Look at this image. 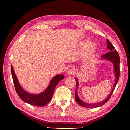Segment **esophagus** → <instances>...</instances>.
Segmentation results:
<instances>
[{
  "instance_id": "obj_1",
  "label": "esophagus",
  "mask_w": 130,
  "mask_h": 130,
  "mask_svg": "<svg viewBox=\"0 0 130 130\" xmlns=\"http://www.w3.org/2000/svg\"><path fill=\"white\" fill-rule=\"evenodd\" d=\"M74 73V70L73 69H72V68H70L67 71V74L68 75H72V74H73Z\"/></svg>"
}]
</instances>
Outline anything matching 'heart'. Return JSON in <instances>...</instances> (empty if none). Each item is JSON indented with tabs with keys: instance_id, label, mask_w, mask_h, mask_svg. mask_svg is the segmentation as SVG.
<instances>
[{
	"instance_id": "1",
	"label": "heart",
	"mask_w": 130,
	"mask_h": 130,
	"mask_svg": "<svg viewBox=\"0 0 130 130\" xmlns=\"http://www.w3.org/2000/svg\"><path fill=\"white\" fill-rule=\"evenodd\" d=\"M80 47L81 48L85 47L83 53V57L84 58L87 59L92 57L96 52L98 45L95 42H88L87 39L81 42Z\"/></svg>"
}]
</instances>
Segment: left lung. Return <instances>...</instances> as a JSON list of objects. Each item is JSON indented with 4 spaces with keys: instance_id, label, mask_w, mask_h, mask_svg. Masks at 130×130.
I'll return each mask as SVG.
<instances>
[{
    "instance_id": "1",
    "label": "left lung",
    "mask_w": 130,
    "mask_h": 130,
    "mask_svg": "<svg viewBox=\"0 0 130 130\" xmlns=\"http://www.w3.org/2000/svg\"><path fill=\"white\" fill-rule=\"evenodd\" d=\"M107 49L109 50V52L107 53L104 54H103L102 56V59H104V60H109V61L113 63L114 68V72H115V84H114L113 85V88L111 92V93L109 94V96L107 97V98L104 99L102 102L100 103H95V104H89V103H87L84 102H83V100L80 99V98L78 96L77 94V88L78 87V83L77 81V79L76 78H75L76 81V85H77V88L75 91V100L76 102L78 103L79 105H80L81 106L86 107V108H96V107H99L104 104L105 103H106L109 98H111L112 94L113 92L114 89H115V88L116 87V84H117L119 78V75H120V69H119V63H120V58L119 56L118 53L117 51L115 50V47H113L112 44L111 43V42H110L108 39H107Z\"/></svg>"
}]
</instances>
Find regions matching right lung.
Listing matches in <instances>:
<instances>
[{
    "label": "right lung",
    "mask_w": 130,
    "mask_h": 130,
    "mask_svg": "<svg viewBox=\"0 0 130 130\" xmlns=\"http://www.w3.org/2000/svg\"><path fill=\"white\" fill-rule=\"evenodd\" d=\"M11 70L13 82L18 95L25 102L38 107L45 106L51 100L57 84L65 78V76L62 74L55 76L50 80L49 86L46 89H45L43 92L37 94H31L25 91L19 84L12 65L11 67Z\"/></svg>",
    "instance_id": "obj_1"
}]
</instances>
